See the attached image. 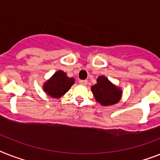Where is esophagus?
I'll use <instances>...</instances> for the list:
<instances>
[{"instance_id": "obj_1", "label": "esophagus", "mask_w": 160, "mask_h": 160, "mask_svg": "<svg viewBox=\"0 0 160 160\" xmlns=\"http://www.w3.org/2000/svg\"><path fill=\"white\" fill-rule=\"evenodd\" d=\"M79 82H80V84H82V85H86V84H88V81L84 80H80Z\"/></svg>"}]
</instances>
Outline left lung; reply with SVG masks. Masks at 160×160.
Segmentation results:
<instances>
[{"label":"left lung","mask_w":160,"mask_h":160,"mask_svg":"<svg viewBox=\"0 0 160 160\" xmlns=\"http://www.w3.org/2000/svg\"><path fill=\"white\" fill-rule=\"evenodd\" d=\"M96 101L103 106H110L119 102L122 98V89L110 82L108 79L101 76L97 79V84L91 87Z\"/></svg>","instance_id":"left-lung-1"}]
</instances>
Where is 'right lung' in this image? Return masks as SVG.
<instances>
[{
  "label": "right lung",
  "instance_id": "add662e5",
  "mask_svg": "<svg viewBox=\"0 0 160 160\" xmlns=\"http://www.w3.org/2000/svg\"><path fill=\"white\" fill-rule=\"evenodd\" d=\"M75 83L74 78H70L64 71H57L48 81L44 83L43 90L50 97L58 98L64 95Z\"/></svg>",
  "mask_w": 160,
  "mask_h": 160
}]
</instances>
